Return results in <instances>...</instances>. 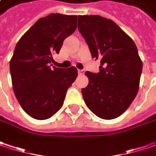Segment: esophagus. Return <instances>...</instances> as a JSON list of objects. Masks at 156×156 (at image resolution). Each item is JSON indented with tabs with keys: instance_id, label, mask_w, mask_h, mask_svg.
Returning <instances> with one entry per match:
<instances>
[{
	"instance_id": "esophagus-1",
	"label": "esophagus",
	"mask_w": 156,
	"mask_h": 156,
	"mask_svg": "<svg viewBox=\"0 0 156 156\" xmlns=\"http://www.w3.org/2000/svg\"><path fill=\"white\" fill-rule=\"evenodd\" d=\"M78 74H79V75H82V74H84V70H82V69H79V70H78Z\"/></svg>"
}]
</instances>
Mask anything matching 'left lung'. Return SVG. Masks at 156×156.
Here are the masks:
<instances>
[{"mask_svg": "<svg viewBox=\"0 0 156 156\" xmlns=\"http://www.w3.org/2000/svg\"><path fill=\"white\" fill-rule=\"evenodd\" d=\"M78 29L92 58L101 63L99 73H85L89 84L82 90L84 102L100 119H116L139 90L142 61L136 44L112 20L100 16H79Z\"/></svg>", "mask_w": 156, "mask_h": 156, "instance_id": "left-lung-1", "label": "left lung"}]
</instances>
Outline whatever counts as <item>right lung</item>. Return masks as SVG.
I'll return each instance as SVG.
<instances>
[{"label":"right lung","instance_id":"right-lung-1","mask_svg":"<svg viewBox=\"0 0 156 156\" xmlns=\"http://www.w3.org/2000/svg\"><path fill=\"white\" fill-rule=\"evenodd\" d=\"M76 24V16L50 14L37 20L16 45L9 63L13 90L23 110L35 119H47L58 112L78 75L74 66H51L52 55Z\"/></svg>","mask_w":156,"mask_h":156}]
</instances>
